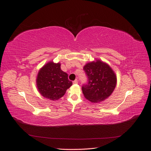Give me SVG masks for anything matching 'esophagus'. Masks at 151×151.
<instances>
[{
    "mask_svg": "<svg viewBox=\"0 0 151 151\" xmlns=\"http://www.w3.org/2000/svg\"><path fill=\"white\" fill-rule=\"evenodd\" d=\"M78 83V80L76 79L74 81H73V84H77Z\"/></svg>",
    "mask_w": 151,
    "mask_h": 151,
    "instance_id": "1",
    "label": "esophagus"
}]
</instances>
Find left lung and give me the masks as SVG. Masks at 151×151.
Instances as JSON below:
<instances>
[{
  "instance_id": "8db88e82",
  "label": "left lung",
  "mask_w": 151,
  "mask_h": 151,
  "mask_svg": "<svg viewBox=\"0 0 151 151\" xmlns=\"http://www.w3.org/2000/svg\"><path fill=\"white\" fill-rule=\"evenodd\" d=\"M88 83L82 87L84 97L97 103L110 96L116 85V76L108 63L101 60L89 62L84 66Z\"/></svg>"
}]
</instances>
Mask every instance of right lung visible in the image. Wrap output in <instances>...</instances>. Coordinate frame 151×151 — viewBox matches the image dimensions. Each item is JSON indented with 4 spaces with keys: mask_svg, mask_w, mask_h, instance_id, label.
Returning <instances> with one entry per match:
<instances>
[{
    "mask_svg": "<svg viewBox=\"0 0 151 151\" xmlns=\"http://www.w3.org/2000/svg\"><path fill=\"white\" fill-rule=\"evenodd\" d=\"M60 63L50 61L40 68L36 77L39 93L45 98L55 101L61 98L72 85L68 74L60 68Z\"/></svg>",
    "mask_w": 151,
    "mask_h": 151,
    "instance_id": "add662e5",
    "label": "right lung"
}]
</instances>
